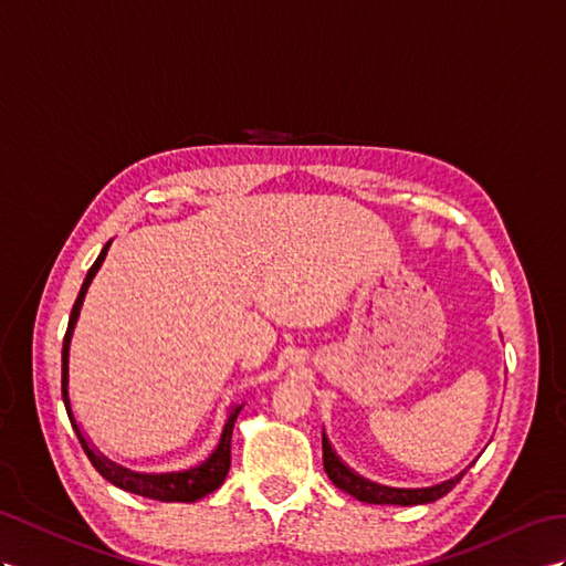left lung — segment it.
Masks as SVG:
<instances>
[{"instance_id":"8db88e82","label":"left lung","mask_w":566,"mask_h":566,"mask_svg":"<svg viewBox=\"0 0 566 566\" xmlns=\"http://www.w3.org/2000/svg\"><path fill=\"white\" fill-rule=\"evenodd\" d=\"M323 463H325V473L332 483H335L339 490L349 492L352 497L368 502V504H401V506H411V504H428L444 497L449 490H452L467 471H461L459 475L449 478L444 483L430 485V488H387V485H378L373 481H366L358 473H354L346 463L337 457L335 449H332L327 434L323 432Z\"/></svg>"}]
</instances>
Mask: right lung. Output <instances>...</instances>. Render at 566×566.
<instances>
[{
	"mask_svg": "<svg viewBox=\"0 0 566 566\" xmlns=\"http://www.w3.org/2000/svg\"><path fill=\"white\" fill-rule=\"evenodd\" d=\"M109 243L103 249V253L97 255V260L93 263V268L88 270L83 280V286L78 292V298L74 303V308H71L69 315V327H66V335H64V349H62V397H64V407L69 413V421L74 426L83 452L88 454L91 463L97 469V473L107 478L112 485H117L126 492H134V495L140 497H150V500H159V502H196L200 497L210 495L212 490L220 488L224 483V478L229 473V463H231V430H234V421L239 411L243 409V403L239 407H231L229 416H227V423L222 428L220 434V444L214 447V452L200 463V467L193 469H186L179 473H136V471H128L119 463H114L109 459H105L99 452L91 447V442L85 440V434L81 432V426L76 423V416L74 409H71V397H69V349H71V337H74V329L78 323V315H81V306L85 301V294H88V286L93 282V277L97 274L99 265L105 263V255L109 251Z\"/></svg>",
	"mask_w": 566,
	"mask_h": 566,
	"instance_id": "obj_1",
	"label": "right lung"
}]
</instances>
